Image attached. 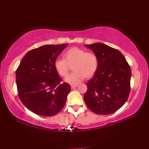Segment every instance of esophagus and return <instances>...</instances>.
<instances>
[{
    "label": "esophagus",
    "instance_id": "obj_1",
    "mask_svg": "<svg viewBox=\"0 0 149 149\" xmlns=\"http://www.w3.org/2000/svg\"><path fill=\"white\" fill-rule=\"evenodd\" d=\"M77 86H78V85H71V89H74V88H77Z\"/></svg>",
    "mask_w": 149,
    "mask_h": 149
}]
</instances>
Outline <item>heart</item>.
<instances>
[{
  "label": "heart",
  "instance_id": "1",
  "mask_svg": "<svg viewBox=\"0 0 149 149\" xmlns=\"http://www.w3.org/2000/svg\"><path fill=\"white\" fill-rule=\"evenodd\" d=\"M63 60L57 59L54 63L55 70L61 77H65L70 66H73L74 71L67 76L65 81L72 85H77L84 79L89 78L96 72L99 59L93 52H87L85 50L73 47L63 53Z\"/></svg>",
  "mask_w": 149,
  "mask_h": 149
}]
</instances>
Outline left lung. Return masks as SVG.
I'll list each match as a JSON object with an SVG mask.
<instances>
[{
  "instance_id": "8db88e82",
  "label": "left lung",
  "mask_w": 149,
  "mask_h": 149,
  "mask_svg": "<svg viewBox=\"0 0 149 149\" xmlns=\"http://www.w3.org/2000/svg\"><path fill=\"white\" fill-rule=\"evenodd\" d=\"M97 56L99 65L88 83L84 99L88 107L99 115L113 113L127 102L130 91L131 70L122 53L107 45H84Z\"/></svg>"
}]
</instances>
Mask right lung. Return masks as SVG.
I'll return each instance as SVG.
<instances>
[{
    "label": "right lung",
    "mask_w": 149,
    "mask_h": 149,
    "mask_svg": "<svg viewBox=\"0 0 149 149\" xmlns=\"http://www.w3.org/2000/svg\"><path fill=\"white\" fill-rule=\"evenodd\" d=\"M68 44L46 45L28 52L16 71L18 95L24 106L38 116H55L65 104L71 86L61 83L54 63Z\"/></svg>",
    "instance_id": "1"
}]
</instances>
